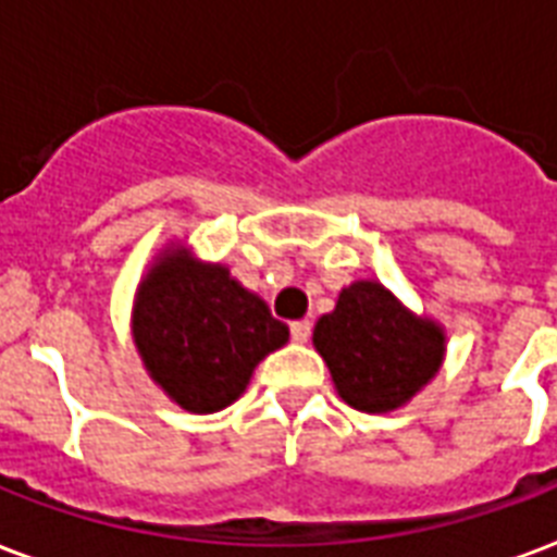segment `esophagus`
Returning a JSON list of instances; mask_svg holds the SVG:
<instances>
[{
    "label": "esophagus",
    "instance_id": "1",
    "mask_svg": "<svg viewBox=\"0 0 557 557\" xmlns=\"http://www.w3.org/2000/svg\"><path fill=\"white\" fill-rule=\"evenodd\" d=\"M288 330H292V338H295L297 344H306V341H309V335H312V323L295 321L292 326H288Z\"/></svg>",
    "mask_w": 557,
    "mask_h": 557
}]
</instances>
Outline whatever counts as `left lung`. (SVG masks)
I'll list each match as a JSON object with an SVG mask.
<instances>
[{"mask_svg": "<svg viewBox=\"0 0 557 557\" xmlns=\"http://www.w3.org/2000/svg\"><path fill=\"white\" fill-rule=\"evenodd\" d=\"M338 396L364 413H387L419 393L440 372L445 332L416 318L375 280H358L314 326Z\"/></svg>", "mask_w": 557, "mask_h": 557, "instance_id": "8db88e82", "label": "left lung"}]
</instances>
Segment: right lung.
I'll list each match as a JSON object with an SVG mask.
<instances>
[{"label": "right lung", "instance_id": "obj_1", "mask_svg": "<svg viewBox=\"0 0 557 557\" xmlns=\"http://www.w3.org/2000/svg\"><path fill=\"white\" fill-rule=\"evenodd\" d=\"M133 338L150 379L178 407L216 413L286 344L288 326L225 265L168 248L135 292Z\"/></svg>", "mask_w": 557, "mask_h": 557}]
</instances>
